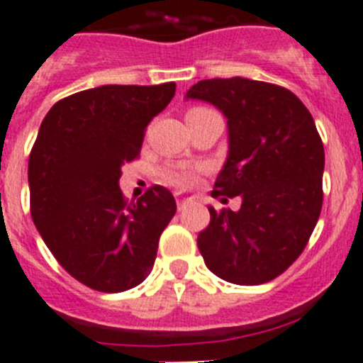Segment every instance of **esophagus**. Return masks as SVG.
Segmentation results:
<instances>
[{"label":"esophagus","instance_id":"34e87169","mask_svg":"<svg viewBox=\"0 0 363 363\" xmlns=\"http://www.w3.org/2000/svg\"><path fill=\"white\" fill-rule=\"evenodd\" d=\"M185 201H187V198H185V196H182V194H176V203H178V207H179V209H182V205H184Z\"/></svg>","mask_w":363,"mask_h":363}]
</instances>
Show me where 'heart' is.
Returning a JSON list of instances; mask_svg holds the SVG:
<instances>
[{"label":"heart","mask_w":363,"mask_h":363,"mask_svg":"<svg viewBox=\"0 0 363 363\" xmlns=\"http://www.w3.org/2000/svg\"><path fill=\"white\" fill-rule=\"evenodd\" d=\"M198 108L205 107H194L191 111H198ZM192 178H194V171H191V169H171V171H167L163 174V179H165L167 184L174 185V187H185V185L191 184Z\"/></svg>","instance_id":"heart-1"}]
</instances>
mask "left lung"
I'll return each instance as SVG.
<instances>
[{
	"label": "left lung",
	"mask_w": 363,
	"mask_h": 363,
	"mask_svg": "<svg viewBox=\"0 0 363 363\" xmlns=\"http://www.w3.org/2000/svg\"><path fill=\"white\" fill-rule=\"evenodd\" d=\"M187 98L216 105L229 125V156L213 196L242 198L214 211L198 234L205 265L221 280L259 285L303 252L323 201V143L296 94L247 78L201 79Z\"/></svg>",
	"instance_id": "1"
}]
</instances>
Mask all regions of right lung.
<instances>
[{"mask_svg": "<svg viewBox=\"0 0 363 363\" xmlns=\"http://www.w3.org/2000/svg\"><path fill=\"white\" fill-rule=\"evenodd\" d=\"M174 92V82L96 86L60 99L41 121L28 156L32 221L57 264L91 289L121 293L152 271L174 196L154 185L129 201L118 179Z\"/></svg>", "mask_w": 363, "mask_h": 363, "instance_id": "add662e5", "label": "right lung"}]
</instances>
